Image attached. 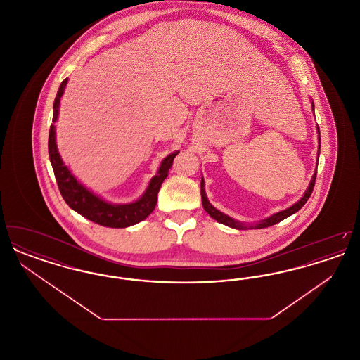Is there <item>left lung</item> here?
I'll return each instance as SVG.
<instances>
[{
  "label": "left lung",
  "instance_id": "obj_1",
  "mask_svg": "<svg viewBox=\"0 0 360 360\" xmlns=\"http://www.w3.org/2000/svg\"><path fill=\"white\" fill-rule=\"evenodd\" d=\"M311 106L314 108L313 103H311ZM319 134H320V129H319ZM316 175H317V174H314V175H313V179L310 181V185H309L308 190L305 191L304 197H302L297 204H294V205L290 206V207H289V209H286V210H282V212L275 213V214H273L271 217H269V219H266V220H263V221H260V223L257 224L255 226H244V225H241V224L238 223V221H235L233 219L228 217L226 214L221 213L220 210H217L214 206L210 205V202H209V201H207V198H206L205 188H204V179L201 181V197H202V205H204V209H205L206 212L209 213V216H210V217H213V219H214V220H217L219 223L224 224V225H228V226H231V228H236V229H248V228H257V229H262V228H267V226H271V225H274V224L279 223V221L285 220L286 217H289L291 214H294L295 212H298L302 206L307 204V201H308L309 197H310V194H311V191H313V188H314V184H316Z\"/></svg>",
  "mask_w": 360,
  "mask_h": 360
}]
</instances>
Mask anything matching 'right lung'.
Returning <instances> with one entry per match:
<instances>
[{"label": "right lung", "mask_w": 360, "mask_h": 360, "mask_svg": "<svg viewBox=\"0 0 360 360\" xmlns=\"http://www.w3.org/2000/svg\"><path fill=\"white\" fill-rule=\"evenodd\" d=\"M66 84H68V78L60 84V87L56 93L55 103H53L52 122H55L58 119L60 97L65 91ZM49 154H50V160H51L52 169L55 174V179L58 182L59 191L71 209H74L77 213L82 214L93 223L100 224L103 226H110V228H125V226L140 223L141 220H144L153 213L158 201L159 188L162 186V182L166 179L169 170L172 169L174 158L178 155V153L169 155L162 162L158 175H155L151 179L144 195L136 202L127 204V205H112L105 202L101 198L94 195L91 191L84 188L70 174L69 169L63 165L60 155L56 148L53 124L50 127V135H49Z\"/></svg>", "instance_id": "right-lung-1"}]
</instances>
